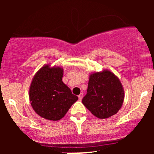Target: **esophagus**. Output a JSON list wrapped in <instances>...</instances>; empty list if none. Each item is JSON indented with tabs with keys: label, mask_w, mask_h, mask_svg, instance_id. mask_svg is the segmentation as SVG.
I'll use <instances>...</instances> for the list:
<instances>
[{
	"label": "esophagus",
	"mask_w": 154,
	"mask_h": 154,
	"mask_svg": "<svg viewBox=\"0 0 154 154\" xmlns=\"http://www.w3.org/2000/svg\"><path fill=\"white\" fill-rule=\"evenodd\" d=\"M78 98H79V99L80 100L82 99V98H83V93H81L80 94L78 95Z\"/></svg>",
	"instance_id": "obj_1"
}]
</instances>
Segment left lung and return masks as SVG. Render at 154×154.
Returning a JSON list of instances; mask_svg holds the SVG:
<instances>
[{
  "mask_svg": "<svg viewBox=\"0 0 154 154\" xmlns=\"http://www.w3.org/2000/svg\"><path fill=\"white\" fill-rule=\"evenodd\" d=\"M124 98L125 91L119 78L113 72L104 69L90 75L87 94L82 101L93 115L106 119L119 111Z\"/></svg>",
  "mask_w": 154,
  "mask_h": 154,
  "instance_id": "left-lung-1",
  "label": "left lung"
}]
</instances>
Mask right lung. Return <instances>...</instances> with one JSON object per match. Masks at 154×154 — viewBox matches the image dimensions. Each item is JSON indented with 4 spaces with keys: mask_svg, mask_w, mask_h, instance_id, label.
Wrapping results in <instances>:
<instances>
[{
    "mask_svg": "<svg viewBox=\"0 0 154 154\" xmlns=\"http://www.w3.org/2000/svg\"><path fill=\"white\" fill-rule=\"evenodd\" d=\"M63 70L60 66L46 64L36 72L29 90L32 109L44 119H62L78 97L62 81Z\"/></svg>",
    "mask_w": 154,
    "mask_h": 154,
    "instance_id": "right-lung-1",
    "label": "right lung"
}]
</instances>
